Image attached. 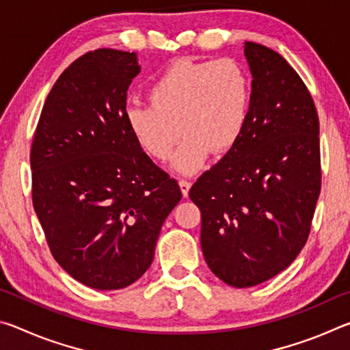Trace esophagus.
<instances>
[{
    "label": "esophagus",
    "mask_w": 350,
    "mask_h": 350,
    "mask_svg": "<svg viewBox=\"0 0 350 350\" xmlns=\"http://www.w3.org/2000/svg\"><path fill=\"white\" fill-rule=\"evenodd\" d=\"M179 187H180V191H182V196L183 198H188V193H189V188H191V183L185 179H180L179 180Z\"/></svg>",
    "instance_id": "obj_1"
}]
</instances>
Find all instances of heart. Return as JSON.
Here are the masks:
<instances>
[{
	"label": "heart",
	"mask_w": 350,
	"mask_h": 350,
	"mask_svg": "<svg viewBox=\"0 0 350 350\" xmlns=\"http://www.w3.org/2000/svg\"><path fill=\"white\" fill-rule=\"evenodd\" d=\"M151 105L125 111L129 133L148 156L167 161L179 140L171 168L193 174L206 159L228 152L244 133L250 112V81L239 63L176 60L152 81ZM181 131L179 132L178 129Z\"/></svg>",
	"instance_id": "heart-1"
}]
</instances>
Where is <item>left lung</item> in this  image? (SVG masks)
Wrapping results in <instances>:
<instances>
[{
    "instance_id": "left-lung-1",
    "label": "left lung",
    "mask_w": 350,
    "mask_h": 350,
    "mask_svg": "<svg viewBox=\"0 0 350 350\" xmlns=\"http://www.w3.org/2000/svg\"><path fill=\"white\" fill-rule=\"evenodd\" d=\"M244 55L253 77L244 133L189 189L202 215L205 262L238 288L293 262L321 189L319 122L304 81L262 44L245 41Z\"/></svg>"
}]
</instances>
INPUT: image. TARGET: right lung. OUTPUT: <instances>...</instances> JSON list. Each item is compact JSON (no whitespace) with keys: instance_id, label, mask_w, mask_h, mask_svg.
I'll use <instances>...</instances> for the list:
<instances>
[{"instance_id":"add662e5","label":"right lung","mask_w":350,"mask_h":350,"mask_svg":"<svg viewBox=\"0 0 350 350\" xmlns=\"http://www.w3.org/2000/svg\"><path fill=\"white\" fill-rule=\"evenodd\" d=\"M139 72L135 52L77 58L47 96L32 142V202L52 256L97 290L145 273L182 199L128 129L126 92Z\"/></svg>"}]
</instances>
